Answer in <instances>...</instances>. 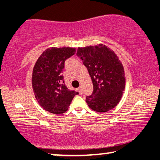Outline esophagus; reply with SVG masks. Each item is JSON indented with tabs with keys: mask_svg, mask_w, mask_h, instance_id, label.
I'll return each mask as SVG.
<instances>
[{
	"mask_svg": "<svg viewBox=\"0 0 160 160\" xmlns=\"http://www.w3.org/2000/svg\"><path fill=\"white\" fill-rule=\"evenodd\" d=\"M78 92H79L80 94L82 93V88H81V87H80V88L78 89Z\"/></svg>",
	"mask_w": 160,
	"mask_h": 160,
	"instance_id": "1",
	"label": "esophagus"
}]
</instances>
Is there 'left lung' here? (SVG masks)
Instances as JSON below:
<instances>
[{
	"mask_svg": "<svg viewBox=\"0 0 160 160\" xmlns=\"http://www.w3.org/2000/svg\"><path fill=\"white\" fill-rule=\"evenodd\" d=\"M77 55L88 68L93 84L92 94L86 97L88 107L100 113L113 109L126 85L124 68L117 55L102 44L78 47Z\"/></svg>",
	"mask_w": 160,
	"mask_h": 160,
	"instance_id": "1",
	"label": "left lung"
}]
</instances>
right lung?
I'll list each match as a JSON object with an SVG mask.
<instances>
[{"mask_svg":"<svg viewBox=\"0 0 160 160\" xmlns=\"http://www.w3.org/2000/svg\"><path fill=\"white\" fill-rule=\"evenodd\" d=\"M75 51V48L71 47L48 48L33 68L32 85L35 98L43 109L53 114L67 112L73 97L78 94L67 88L62 75L65 61Z\"/></svg>","mask_w":160,"mask_h":160,"instance_id":"1","label":"right lung"}]
</instances>
